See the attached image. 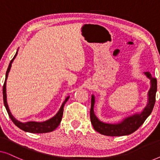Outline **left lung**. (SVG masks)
I'll return each mask as SVG.
<instances>
[{"label": "left lung", "mask_w": 160, "mask_h": 160, "mask_svg": "<svg viewBox=\"0 0 160 160\" xmlns=\"http://www.w3.org/2000/svg\"><path fill=\"white\" fill-rule=\"evenodd\" d=\"M144 73L146 77L149 78L151 81V88L148 93V103L141 113H135L130 117H127L119 123L108 124L100 121L94 113L95 96L92 95L90 119L91 123L95 131L100 134L108 135V136H122V135L132 134L143 124L154 108L157 89V78H152V74L149 72H145Z\"/></svg>", "instance_id": "8db88e82"}]
</instances>
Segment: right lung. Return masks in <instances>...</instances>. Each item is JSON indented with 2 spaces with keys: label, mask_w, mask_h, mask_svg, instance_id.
<instances>
[{
  "label": "right lung",
  "mask_w": 160,
  "mask_h": 160,
  "mask_svg": "<svg viewBox=\"0 0 160 160\" xmlns=\"http://www.w3.org/2000/svg\"><path fill=\"white\" fill-rule=\"evenodd\" d=\"M17 54V52L16 54H15L14 58L8 65V69L6 71V79H5V82H4L3 87V102H4V106L6 107V111H7L8 114L9 116L10 119H12V121L14 122L15 125L17 127H18L19 129L22 130L25 132H31V133H46V132H52L55 130V129L58 128L59 126V124H60L61 120H62V114H63V108H64V106L65 104V102L68 101V100L69 99V96L66 98V99L65 100V101L63 102V103L61 106L60 110L57 114L54 116V117L51 118V119L47 120V121L43 122H25V123H22V122H19L18 120H17L15 118L13 117V115L12 114V113L10 112L9 108H8V106L7 104V101H6V79L8 78V72H9L11 67H12V63L13 62V61L16 58Z\"/></svg>",
  "instance_id": "1"
}]
</instances>
